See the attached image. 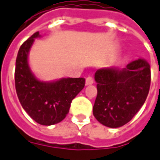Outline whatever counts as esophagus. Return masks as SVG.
<instances>
[{
	"instance_id": "esophagus-1",
	"label": "esophagus",
	"mask_w": 160,
	"mask_h": 160,
	"mask_svg": "<svg viewBox=\"0 0 160 160\" xmlns=\"http://www.w3.org/2000/svg\"><path fill=\"white\" fill-rule=\"evenodd\" d=\"M93 82H94V80H93V78L92 77H88L86 78V80H85V84L86 85H91V84H92Z\"/></svg>"
}]
</instances>
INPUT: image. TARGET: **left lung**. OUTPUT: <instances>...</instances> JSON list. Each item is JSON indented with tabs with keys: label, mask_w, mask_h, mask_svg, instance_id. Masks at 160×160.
Wrapping results in <instances>:
<instances>
[{
	"label": "left lung",
	"mask_w": 160,
	"mask_h": 160,
	"mask_svg": "<svg viewBox=\"0 0 160 160\" xmlns=\"http://www.w3.org/2000/svg\"><path fill=\"white\" fill-rule=\"evenodd\" d=\"M150 64L143 59L124 68H104L95 73L98 94L93 115L109 128L122 127L132 119L145 102L151 85Z\"/></svg>",
	"instance_id": "8db88e82"
}]
</instances>
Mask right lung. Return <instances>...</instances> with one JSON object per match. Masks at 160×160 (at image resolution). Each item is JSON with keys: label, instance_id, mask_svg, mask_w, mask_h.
Returning <instances> with one entry per match:
<instances>
[{"label": "right lung", "instance_id": "obj_1", "mask_svg": "<svg viewBox=\"0 0 160 160\" xmlns=\"http://www.w3.org/2000/svg\"><path fill=\"white\" fill-rule=\"evenodd\" d=\"M39 37V32H35L19 48L15 84L18 99L30 117L38 124L50 126L67 116L72 99L84 87L85 79L68 78L43 82L36 78L29 66L28 55L35 38Z\"/></svg>", "mask_w": 160, "mask_h": 160}]
</instances>
